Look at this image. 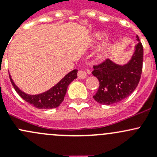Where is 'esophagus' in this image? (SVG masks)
I'll use <instances>...</instances> for the list:
<instances>
[{"label": "esophagus", "mask_w": 157, "mask_h": 157, "mask_svg": "<svg viewBox=\"0 0 157 157\" xmlns=\"http://www.w3.org/2000/svg\"><path fill=\"white\" fill-rule=\"evenodd\" d=\"M90 74V71L89 70H80L77 73V76H78L79 79H85L87 76V74Z\"/></svg>", "instance_id": "obj_1"}]
</instances>
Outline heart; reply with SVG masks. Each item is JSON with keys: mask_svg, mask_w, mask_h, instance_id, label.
Here are the masks:
<instances>
[{"mask_svg": "<svg viewBox=\"0 0 157 157\" xmlns=\"http://www.w3.org/2000/svg\"><path fill=\"white\" fill-rule=\"evenodd\" d=\"M94 37V39L96 41H102L104 38L105 37V34L104 33H102V32H98V33H96L93 36ZM109 45H106L103 47V48L101 51L100 54H99V58H105V56L108 54L109 50Z\"/></svg>", "mask_w": 157, "mask_h": 157, "instance_id": "heart-1", "label": "heart"}]
</instances>
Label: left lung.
<instances>
[{"label": "left lung", "mask_w": 157, "mask_h": 157, "mask_svg": "<svg viewBox=\"0 0 157 157\" xmlns=\"http://www.w3.org/2000/svg\"><path fill=\"white\" fill-rule=\"evenodd\" d=\"M138 43L131 59L126 64L119 65L106 59L93 66L92 74L97 77L99 86L93 99L102 105L117 103L129 96L138 85L143 68L144 49L139 37Z\"/></svg>", "instance_id": "8db88e82"}]
</instances>
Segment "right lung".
Here are the masks:
<instances>
[{
  "mask_svg": "<svg viewBox=\"0 0 157 157\" xmlns=\"http://www.w3.org/2000/svg\"><path fill=\"white\" fill-rule=\"evenodd\" d=\"M77 70L71 71L55 86L51 88L48 91L38 95H29L25 93L24 92H22L13 83L10 74L9 76H10L11 83L17 93L26 102H29L37 109H54L59 106L60 104L63 102L64 96L67 93V86L74 79L77 78Z\"/></svg>",
  "mask_w": 157,
  "mask_h": 157,
  "instance_id": "add662e5",
  "label": "right lung"
}]
</instances>
